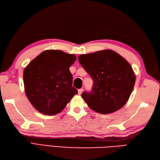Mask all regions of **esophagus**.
Masks as SVG:
<instances>
[{"label": "esophagus", "instance_id": "1", "mask_svg": "<svg viewBox=\"0 0 160 160\" xmlns=\"http://www.w3.org/2000/svg\"><path fill=\"white\" fill-rule=\"evenodd\" d=\"M83 89H78V94H79V95H81L82 93H83Z\"/></svg>", "mask_w": 160, "mask_h": 160}]
</instances>
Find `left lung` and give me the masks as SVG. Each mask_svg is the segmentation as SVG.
<instances>
[{
	"label": "left lung",
	"mask_w": 160,
	"mask_h": 160,
	"mask_svg": "<svg viewBox=\"0 0 160 160\" xmlns=\"http://www.w3.org/2000/svg\"><path fill=\"white\" fill-rule=\"evenodd\" d=\"M79 63L93 81L92 90L81 97L96 112H115L127 103L135 82V75L129 62L109 49L81 55Z\"/></svg>",
	"instance_id": "1"
}]
</instances>
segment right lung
<instances>
[{"label": "right lung", "mask_w": 160, "mask_h": 160, "mask_svg": "<svg viewBox=\"0 0 160 160\" xmlns=\"http://www.w3.org/2000/svg\"><path fill=\"white\" fill-rule=\"evenodd\" d=\"M76 59L75 55L62 51L47 50L25 67V93L38 111L47 115L59 113L77 93L69 71Z\"/></svg>", "instance_id": "obj_1"}]
</instances>
